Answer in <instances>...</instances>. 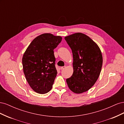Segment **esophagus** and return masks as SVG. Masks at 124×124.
I'll return each mask as SVG.
<instances>
[{
  "label": "esophagus",
  "mask_w": 124,
  "mask_h": 124,
  "mask_svg": "<svg viewBox=\"0 0 124 124\" xmlns=\"http://www.w3.org/2000/svg\"><path fill=\"white\" fill-rule=\"evenodd\" d=\"M66 68V66H63V67H61V70H63Z\"/></svg>",
  "instance_id": "34e87169"
}]
</instances>
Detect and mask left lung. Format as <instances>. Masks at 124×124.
Segmentation results:
<instances>
[{
	"mask_svg": "<svg viewBox=\"0 0 124 124\" xmlns=\"http://www.w3.org/2000/svg\"><path fill=\"white\" fill-rule=\"evenodd\" d=\"M73 54V73L66 82L69 89L81 93L91 88L98 79L102 66V55L94 41L78 32L65 37Z\"/></svg>",
	"mask_w": 124,
	"mask_h": 124,
	"instance_id": "1",
	"label": "left lung"
}]
</instances>
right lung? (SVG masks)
Returning <instances> with one entry per match:
<instances>
[{
	"mask_svg": "<svg viewBox=\"0 0 124 124\" xmlns=\"http://www.w3.org/2000/svg\"><path fill=\"white\" fill-rule=\"evenodd\" d=\"M61 36L43 33L29 45L22 58L23 71L31 87L44 94L50 92L57 75L54 49L62 41Z\"/></svg>",
	"mask_w": 124,
	"mask_h": 124,
	"instance_id": "right-lung-1",
	"label": "right lung"
}]
</instances>
